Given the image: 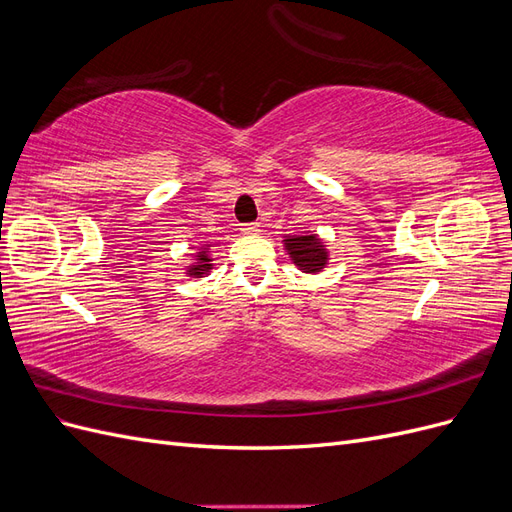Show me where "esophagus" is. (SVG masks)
I'll return each instance as SVG.
<instances>
[{
  "instance_id": "obj_1",
  "label": "esophagus",
  "mask_w": 512,
  "mask_h": 512,
  "mask_svg": "<svg viewBox=\"0 0 512 512\" xmlns=\"http://www.w3.org/2000/svg\"><path fill=\"white\" fill-rule=\"evenodd\" d=\"M241 232H243V235H258L260 226L256 222H247V224L241 226Z\"/></svg>"
}]
</instances>
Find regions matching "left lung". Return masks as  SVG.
Listing matches in <instances>:
<instances>
[{
	"label": "left lung",
	"instance_id": "1",
	"mask_svg": "<svg viewBox=\"0 0 512 512\" xmlns=\"http://www.w3.org/2000/svg\"><path fill=\"white\" fill-rule=\"evenodd\" d=\"M286 247L290 250L292 260L309 273L320 271L324 267V262H327V252H324V247L318 243L314 235L292 237L288 239Z\"/></svg>",
	"mask_w": 512,
	"mask_h": 512
}]
</instances>
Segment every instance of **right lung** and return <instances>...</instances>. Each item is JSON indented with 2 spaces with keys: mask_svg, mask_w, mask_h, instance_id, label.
<instances>
[{
  "mask_svg": "<svg viewBox=\"0 0 512 512\" xmlns=\"http://www.w3.org/2000/svg\"><path fill=\"white\" fill-rule=\"evenodd\" d=\"M198 260H200V262H196V267H194V269L190 271V275H194V277H198V275H203V273H205V271H207V269L211 267V265H207V262H209V258H207L205 254H200V256H198Z\"/></svg>",
  "mask_w": 512,
  "mask_h": 512,
  "instance_id": "right-lung-1",
  "label": "right lung"
}]
</instances>
